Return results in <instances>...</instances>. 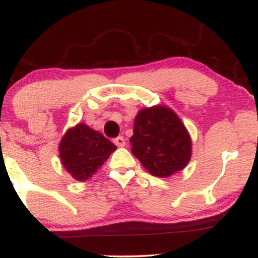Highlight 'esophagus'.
<instances>
[{"mask_svg":"<svg viewBox=\"0 0 258 258\" xmlns=\"http://www.w3.org/2000/svg\"><path fill=\"white\" fill-rule=\"evenodd\" d=\"M114 143H115L117 147L122 148V147L125 146V140L123 139L122 136H118V137H116V139L114 140Z\"/></svg>","mask_w":258,"mask_h":258,"instance_id":"obj_1","label":"esophagus"}]
</instances>
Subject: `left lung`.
<instances>
[{"label": "left lung", "instance_id": "left-lung-1", "mask_svg": "<svg viewBox=\"0 0 258 258\" xmlns=\"http://www.w3.org/2000/svg\"><path fill=\"white\" fill-rule=\"evenodd\" d=\"M130 143L141 164L157 177L181 171L191 158V137L177 114L165 105L137 112Z\"/></svg>", "mask_w": 258, "mask_h": 258}]
</instances>
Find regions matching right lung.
Listing matches in <instances>:
<instances>
[{
  "label": "right lung",
  "instance_id": "right-lung-1",
  "mask_svg": "<svg viewBox=\"0 0 258 258\" xmlns=\"http://www.w3.org/2000/svg\"><path fill=\"white\" fill-rule=\"evenodd\" d=\"M115 150L114 143L84 123L67 130L58 144L62 165L79 182L93 177Z\"/></svg>",
  "mask_w": 258,
  "mask_h": 258
}]
</instances>
